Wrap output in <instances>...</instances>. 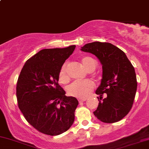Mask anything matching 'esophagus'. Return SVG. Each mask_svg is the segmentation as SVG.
Listing matches in <instances>:
<instances>
[{
    "mask_svg": "<svg viewBox=\"0 0 149 149\" xmlns=\"http://www.w3.org/2000/svg\"><path fill=\"white\" fill-rule=\"evenodd\" d=\"M86 100V99H79V100H78L79 102V103H81V102H85Z\"/></svg>",
    "mask_w": 149,
    "mask_h": 149,
    "instance_id": "obj_1",
    "label": "esophagus"
}]
</instances>
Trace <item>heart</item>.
I'll return each mask as SVG.
<instances>
[{
	"mask_svg": "<svg viewBox=\"0 0 149 149\" xmlns=\"http://www.w3.org/2000/svg\"><path fill=\"white\" fill-rule=\"evenodd\" d=\"M81 63L88 71H90L94 68H95L96 66V61L91 56H85L82 58ZM58 80L62 84H67L69 81V77L66 72L65 63L61 68L58 73ZM94 87L95 85L93 82L90 80L76 81L68 87L67 92L70 96L84 99L88 96L94 89Z\"/></svg>",
	"mask_w": 149,
	"mask_h": 149,
	"instance_id": "1",
	"label": "heart"
}]
</instances>
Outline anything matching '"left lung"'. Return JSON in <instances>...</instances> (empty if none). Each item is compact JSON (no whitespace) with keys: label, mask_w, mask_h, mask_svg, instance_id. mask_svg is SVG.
I'll list each match as a JSON object with an SVG mask.
<instances>
[{"label":"left lung","mask_w":149,"mask_h":149,"mask_svg":"<svg viewBox=\"0 0 149 149\" xmlns=\"http://www.w3.org/2000/svg\"><path fill=\"white\" fill-rule=\"evenodd\" d=\"M81 50L95 55L102 65V79L96 91L99 105L93 113L102 122H119L131 111L135 99L137 83L134 67L125 53L110 43L93 42Z\"/></svg>","instance_id":"1"}]
</instances>
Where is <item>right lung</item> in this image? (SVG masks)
<instances>
[{"instance_id":"obj_1","label":"right lung","mask_w":149,"mask_h":149,"mask_svg":"<svg viewBox=\"0 0 149 149\" xmlns=\"http://www.w3.org/2000/svg\"><path fill=\"white\" fill-rule=\"evenodd\" d=\"M75 47L42 49L27 61L18 77L19 109L29 124L45 135H60L74 122L78 100L65 96L58 81L61 68Z\"/></svg>"}]
</instances>
